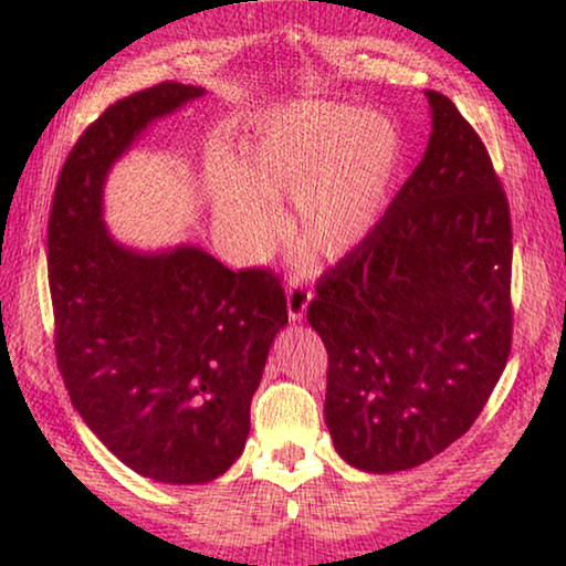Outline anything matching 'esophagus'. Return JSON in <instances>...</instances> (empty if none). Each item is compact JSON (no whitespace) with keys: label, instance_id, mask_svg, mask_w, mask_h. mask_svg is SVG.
Segmentation results:
<instances>
[{"label":"esophagus","instance_id":"obj_1","mask_svg":"<svg viewBox=\"0 0 566 566\" xmlns=\"http://www.w3.org/2000/svg\"><path fill=\"white\" fill-rule=\"evenodd\" d=\"M285 301H289V316L293 322L304 319L308 301H312V291L301 281H291L285 285Z\"/></svg>","mask_w":566,"mask_h":566}]
</instances>
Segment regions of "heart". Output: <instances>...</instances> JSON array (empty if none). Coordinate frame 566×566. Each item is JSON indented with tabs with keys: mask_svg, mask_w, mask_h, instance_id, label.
<instances>
[{
	"mask_svg": "<svg viewBox=\"0 0 566 566\" xmlns=\"http://www.w3.org/2000/svg\"><path fill=\"white\" fill-rule=\"evenodd\" d=\"M389 118L339 103H304L270 115L223 151L213 188L216 227L239 258L254 260L277 231L275 206L291 198L289 231L319 260H343L381 219L399 169Z\"/></svg>",
	"mask_w": 566,
	"mask_h": 566,
	"instance_id": "1",
	"label": "heart"
}]
</instances>
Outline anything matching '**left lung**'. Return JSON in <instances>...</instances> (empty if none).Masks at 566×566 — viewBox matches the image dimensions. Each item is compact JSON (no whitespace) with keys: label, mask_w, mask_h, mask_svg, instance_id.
I'll list each match as a JSON object with an SVG mask.
<instances>
[{"label":"left lung","mask_w":566,"mask_h":566,"mask_svg":"<svg viewBox=\"0 0 566 566\" xmlns=\"http://www.w3.org/2000/svg\"><path fill=\"white\" fill-rule=\"evenodd\" d=\"M428 151L358 250L316 281L324 420L370 474L415 469L482 412L513 345V227L490 151L428 90Z\"/></svg>","instance_id":"obj_1"}]
</instances>
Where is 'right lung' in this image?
Instances as JSON below:
<instances>
[{
	"label": "right lung",
	"instance_id": "add662e5",
	"mask_svg": "<svg viewBox=\"0 0 566 566\" xmlns=\"http://www.w3.org/2000/svg\"><path fill=\"white\" fill-rule=\"evenodd\" d=\"M200 95L161 82L107 107L69 151L49 219L53 347L72 405L128 469L167 484L211 482L239 459L289 322L273 270L234 273L198 247L142 254L103 223L113 161Z\"/></svg>",
	"mask_w": 566,
	"mask_h": 566
}]
</instances>
